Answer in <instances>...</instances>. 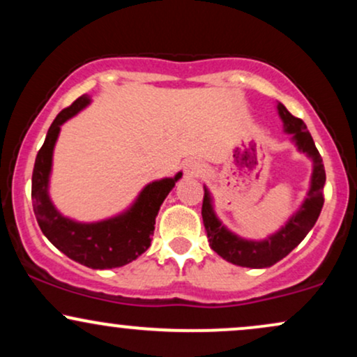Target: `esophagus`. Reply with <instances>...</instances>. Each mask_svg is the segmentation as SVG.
Masks as SVG:
<instances>
[{
	"instance_id": "esophagus-1",
	"label": "esophagus",
	"mask_w": 357,
	"mask_h": 357,
	"mask_svg": "<svg viewBox=\"0 0 357 357\" xmlns=\"http://www.w3.org/2000/svg\"><path fill=\"white\" fill-rule=\"evenodd\" d=\"M203 165L199 161H195V159H191V161H188L186 165H184V174L188 176V178H199V176L203 174Z\"/></svg>"
}]
</instances>
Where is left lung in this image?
<instances>
[{
  "label": "left lung",
  "mask_w": 357,
  "mask_h": 357,
  "mask_svg": "<svg viewBox=\"0 0 357 357\" xmlns=\"http://www.w3.org/2000/svg\"><path fill=\"white\" fill-rule=\"evenodd\" d=\"M278 114H280L287 132L294 134L298 149L302 153L309 154L314 161L312 183L307 199L302 204L301 211L290 218L289 223L280 231L270 236L265 241H247L233 235L220 223L213 213L210 192L204 188L202 216L206 230L208 240L211 248L223 257L227 261L240 265V267L250 268H265L272 267L278 260L289 255L294 248L305 238V235L312 230V227L321 215L324 204V184H326V169H324L322 158L319 154L317 147L314 144V139L307 130L304 121L294 117L284 105L278 104Z\"/></svg>",
  "instance_id": "obj_1"
}]
</instances>
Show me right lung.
<instances>
[{"instance_id": "add662e5", "label": "right lung", "mask_w": 357, "mask_h": 357, "mask_svg": "<svg viewBox=\"0 0 357 357\" xmlns=\"http://www.w3.org/2000/svg\"><path fill=\"white\" fill-rule=\"evenodd\" d=\"M89 102V96L79 97L72 105L61 110L52 122L43 146L36 154L33 176H31L33 211L43 235L68 258L89 268H116L136 260L149 248L159 206L173 190L176 181L181 178V173L176 174L174 178L147 184L134 206L116 218L90 225L63 218L53 208L47 191L53 146L59 137L60 126L67 119L75 116Z\"/></svg>"}]
</instances>
